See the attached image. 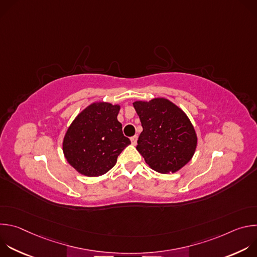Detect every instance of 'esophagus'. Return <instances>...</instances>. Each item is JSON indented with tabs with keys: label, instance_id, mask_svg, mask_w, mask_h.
Wrapping results in <instances>:
<instances>
[{
	"label": "esophagus",
	"instance_id": "1",
	"mask_svg": "<svg viewBox=\"0 0 257 257\" xmlns=\"http://www.w3.org/2000/svg\"><path fill=\"white\" fill-rule=\"evenodd\" d=\"M131 142H132L133 145H136V143H137V136H136V135H134V136L131 137Z\"/></svg>",
	"mask_w": 257,
	"mask_h": 257
}]
</instances>
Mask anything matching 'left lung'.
<instances>
[{
  "instance_id": "1",
  "label": "left lung",
  "mask_w": 257,
  "mask_h": 257,
  "mask_svg": "<svg viewBox=\"0 0 257 257\" xmlns=\"http://www.w3.org/2000/svg\"><path fill=\"white\" fill-rule=\"evenodd\" d=\"M133 106L143 128L136 150L153 170L176 173L193 157L197 135L187 115L164 97L137 100Z\"/></svg>"
}]
</instances>
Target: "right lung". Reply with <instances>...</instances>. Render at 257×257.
<instances>
[{
	"mask_svg": "<svg viewBox=\"0 0 257 257\" xmlns=\"http://www.w3.org/2000/svg\"><path fill=\"white\" fill-rule=\"evenodd\" d=\"M119 111V104L93 102L69 126L63 140V153L67 162L81 175L98 177L105 174L131 143L117 119Z\"/></svg>",
	"mask_w": 257,
	"mask_h": 257,
	"instance_id": "obj_1",
	"label": "right lung"
}]
</instances>
